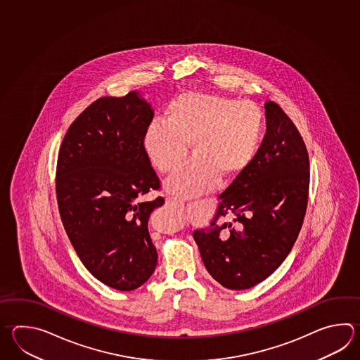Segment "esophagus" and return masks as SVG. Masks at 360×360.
Returning a JSON list of instances; mask_svg holds the SVG:
<instances>
[{"instance_id":"34e87169","label":"esophagus","mask_w":360,"mask_h":360,"mask_svg":"<svg viewBox=\"0 0 360 360\" xmlns=\"http://www.w3.org/2000/svg\"><path fill=\"white\" fill-rule=\"evenodd\" d=\"M165 202H167L168 205L174 206V207H181V204L178 202V200H176V198H168L165 200Z\"/></svg>"}]
</instances>
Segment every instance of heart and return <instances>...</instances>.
Instances as JSON below:
<instances>
[{"instance_id":"1","label":"heart","mask_w":360,"mask_h":360,"mask_svg":"<svg viewBox=\"0 0 360 360\" xmlns=\"http://www.w3.org/2000/svg\"><path fill=\"white\" fill-rule=\"evenodd\" d=\"M264 117L254 103L224 96L184 94L169 105L167 120L147 125L142 146L162 174L176 172L188 146L193 159L169 178L165 190L179 198H195L226 179L243 174L255 159Z\"/></svg>"}]
</instances>
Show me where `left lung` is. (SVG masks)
Segmentation results:
<instances>
[{"label":"left lung","instance_id":"left-lung-1","mask_svg":"<svg viewBox=\"0 0 360 360\" xmlns=\"http://www.w3.org/2000/svg\"><path fill=\"white\" fill-rule=\"evenodd\" d=\"M264 108L266 131L255 159L220 195L210 226L193 232L206 271L237 291L260 283L283 263L308 204L305 143L277 103ZM227 213L234 221L218 224Z\"/></svg>","mask_w":360,"mask_h":360}]
</instances>
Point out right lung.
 Wrapping results in <instances>:
<instances>
[{
    "label": "right lung",
    "instance_id": "add662e5",
    "mask_svg": "<svg viewBox=\"0 0 360 360\" xmlns=\"http://www.w3.org/2000/svg\"><path fill=\"white\" fill-rule=\"evenodd\" d=\"M153 117L137 91L98 98L69 127L58 158L66 235L89 273L119 291L142 286L158 263L148 218L164 198L143 200L160 187L142 146Z\"/></svg>",
    "mask_w": 360,
    "mask_h": 360
}]
</instances>
